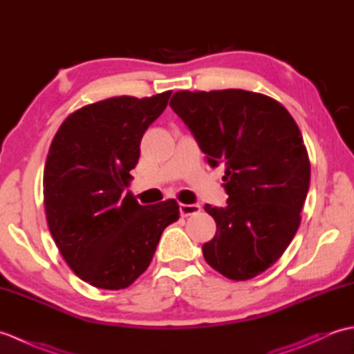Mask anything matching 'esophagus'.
I'll return each instance as SVG.
<instances>
[{"label": "esophagus", "mask_w": 354, "mask_h": 354, "mask_svg": "<svg viewBox=\"0 0 354 354\" xmlns=\"http://www.w3.org/2000/svg\"><path fill=\"white\" fill-rule=\"evenodd\" d=\"M179 212H181V216H192V214H198L201 212V205L199 204H181L179 205Z\"/></svg>", "instance_id": "obj_1"}]
</instances>
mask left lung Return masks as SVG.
Listing matches in <instances>:
<instances>
[{
  "label": "left lung",
  "mask_w": 354,
  "mask_h": 354,
  "mask_svg": "<svg viewBox=\"0 0 354 354\" xmlns=\"http://www.w3.org/2000/svg\"><path fill=\"white\" fill-rule=\"evenodd\" d=\"M170 106L209 165H225L230 198L225 208L204 207L217 225L204 259L230 280H251L281 257L301 223L310 185L303 135L280 102L245 89L178 91Z\"/></svg>",
  "instance_id": "left-lung-1"
}]
</instances>
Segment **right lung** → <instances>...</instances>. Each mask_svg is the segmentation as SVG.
I'll return each instance as SVG.
<instances>
[{"label":"right lung","instance_id":"right-lung-1","mask_svg":"<svg viewBox=\"0 0 354 354\" xmlns=\"http://www.w3.org/2000/svg\"><path fill=\"white\" fill-rule=\"evenodd\" d=\"M171 91L120 95L74 111L59 127L44 167V207L59 252L94 288L126 289L149 268L176 201L140 205L131 170L147 127Z\"/></svg>","mask_w":354,"mask_h":354}]
</instances>
